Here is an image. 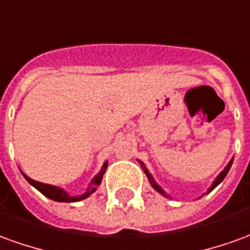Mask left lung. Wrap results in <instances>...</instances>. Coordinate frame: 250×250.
<instances>
[{"label":"left lung","mask_w":250,"mask_h":250,"mask_svg":"<svg viewBox=\"0 0 250 250\" xmlns=\"http://www.w3.org/2000/svg\"><path fill=\"white\" fill-rule=\"evenodd\" d=\"M231 164H233V160L229 162L228 167H225V170H223L222 173H221V174H219V176H218V177H216V180H215V181H214V184H212V187H211V188H210V191H212V189H214V188H215V187L218 186V184H221V183H222V180L225 179V177H226V174H228V172H229V170H230V167H231ZM142 167H143V170H145V173H146V176H147V179H149L151 187L154 188L155 191H158V192H160V193H161V195H164V196H167V193H165V191H162L161 188H160V186H157V183H155L154 180H153V177H151V174H150L149 172H147V169H146V167H145L143 164H142ZM210 191H208V192H210Z\"/></svg>","instance_id":"1"}]
</instances>
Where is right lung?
<instances>
[{"label": "right lung", "mask_w": 250, "mask_h": 250, "mask_svg": "<svg viewBox=\"0 0 250 250\" xmlns=\"http://www.w3.org/2000/svg\"><path fill=\"white\" fill-rule=\"evenodd\" d=\"M107 162L104 164V167H103V169L100 170V173L96 176L95 179H93V181H92V187H93V189L92 191L86 192V193H83V196H80V198H71V196H69L66 192L63 191V189H61V188H58V187H52V186H48V184H43V183H39V181H35V180L29 179L28 176H25L24 174V177H25V180H27L28 183L31 184V186H34L38 191H40L44 196H47L48 199H52V200H55V202H77V200H80V199H85L88 198L89 195L92 193V192L95 191L96 187H99L101 184V180H103V174H104V172H105V167H107Z\"/></svg>", "instance_id": "right-lung-1"}]
</instances>
